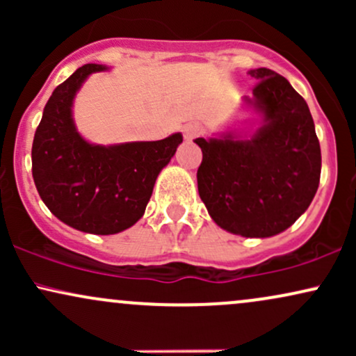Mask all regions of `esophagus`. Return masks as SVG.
<instances>
[{"instance_id":"esophagus-1","label":"esophagus","mask_w":356,"mask_h":356,"mask_svg":"<svg viewBox=\"0 0 356 356\" xmlns=\"http://www.w3.org/2000/svg\"><path fill=\"white\" fill-rule=\"evenodd\" d=\"M202 136V127L199 124H186L184 125V137L187 140H192V138Z\"/></svg>"}]
</instances>
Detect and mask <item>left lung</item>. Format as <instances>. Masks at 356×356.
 <instances>
[{"label": "left lung", "instance_id": "left-lung-1", "mask_svg": "<svg viewBox=\"0 0 356 356\" xmlns=\"http://www.w3.org/2000/svg\"><path fill=\"white\" fill-rule=\"evenodd\" d=\"M252 97L243 105L256 118L246 129L195 138L202 150L197 189L224 231L271 238L288 229L312 204L321 174V150L303 97L284 76L254 68Z\"/></svg>", "mask_w": 356, "mask_h": 356}]
</instances>
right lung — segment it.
I'll return each mask as SVG.
<instances>
[{
  "mask_svg": "<svg viewBox=\"0 0 356 356\" xmlns=\"http://www.w3.org/2000/svg\"><path fill=\"white\" fill-rule=\"evenodd\" d=\"M88 63L53 90L35 132L33 181L44 206L67 226L90 234H117L144 216L155 181L181 145L182 134L154 142L100 145L81 137L73 102L92 73Z\"/></svg>",
  "mask_w": 356,
  "mask_h": 356,
  "instance_id": "1",
  "label": "right lung"
}]
</instances>
